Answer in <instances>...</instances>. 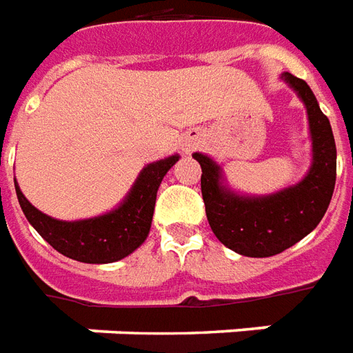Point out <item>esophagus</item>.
<instances>
[{"label": "esophagus", "instance_id": "1", "mask_svg": "<svg viewBox=\"0 0 353 353\" xmlns=\"http://www.w3.org/2000/svg\"><path fill=\"white\" fill-rule=\"evenodd\" d=\"M196 144H197V139H188V141H184L182 142V152H192V150L196 148Z\"/></svg>", "mask_w": 353, "mask_h": 353}]
</instances>
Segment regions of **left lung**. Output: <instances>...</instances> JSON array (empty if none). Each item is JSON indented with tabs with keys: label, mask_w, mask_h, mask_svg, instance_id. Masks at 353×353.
Masks as SVG:
<instances>
[{
	"label": "left lung",
	"mask_w": 353,
	"mask_h": 353,
	"mask_svg": "<svg viewBox=\"0 0 353 353\" xmlns=\"http://www.w3.org/2000/svg\"><path fill=\"white\" fill-rule=\"evenodd\" d=\"M281 79L296 92L308 116L312 163L302 181L274 194L247 196L230 188L222 167L211 156L192 154L201 165V194L212 234L228 249L252 259L279 254L308 236L323 219L336 181L334 137L316 94L289 72Z\"/></svg>",
	"instance_id": "obj_1"
}]
</instances>
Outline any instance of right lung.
<instances>
[{
  "instance_id": "obj_1",
  "label": "right lung",
  "mask_w": 353,
  "mask_h": 353,
  "mask_svg": "<svg viewBox=\"0 0 353 353\" xmlns=\"http://www.w3.org/2000/svg\"><path fill=\"white\" fill-rule=\"evenodd\" d=\"M179 159V154H172L148 163L139 172L121 203L104 214L81 221L52 219L30 203L17 181L14 190L24 216L52 249L72 261L108 264L129 256L146 241L156 207L157 188L167 171Z\"/></svg>"
}]
</instances>
